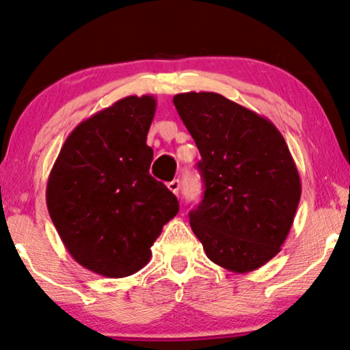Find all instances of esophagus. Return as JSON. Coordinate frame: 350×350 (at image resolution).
<instances>
[{
	"label": "esophagus",
	"instance_id": "34e87169",
	"mask_svg": "<svg viewBox=\"0 0 350 350\" xmlns=\"http://www.w3.org/2000/svg\"><path fill=\"white\" fill-rule=\"evenodd\" d=\"M167 189H170L171 192L174 193V196H178V193H179V189H180V183H179V179H174V180H171V183H167Z\"/></svg>",
	"mask_w": 350,
	"mask_h": 350
}]
</instances>
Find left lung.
I'll use <instances>...</instances> for the list:
<instances>
[{"label":"left lung","mask_w":350,"mask_h":350,"mask_svg":"<svg viewBox=\"0 0 350 350\" xmlns=\"http://www.w3.org/2000/svg\"><path fill=\"white\" fill-rule=\"evenodd\" d=\"M196 140L205 192L189 213L211 262L249 273L280 254L300 200V176L269 119L213 92L172 98Z\"/></svg>","instance_id":"1"}]
</instances>
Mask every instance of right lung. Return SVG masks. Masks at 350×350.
I'll list each match as a JSON object with an SVG mask.
<instances>
[{
  "instance_id": "right-lung-1",
  "label": "right lung",
  "mask_w": 350,
  "mask_h": 350,
  "mask_svg": "<svg viewBox=\"0 0 350 350\" xmlns=\"http://www.w3.org/2000/svg\"><path fill=\"white\" fill-rule=\"evenodd\" d=\"M154 109V96L131 95L82 121L48 178L46 205L61 241L79 265L101 276L142 269L179 211L174 193L148 172Z\"/></svg>"
}]
</instances>
